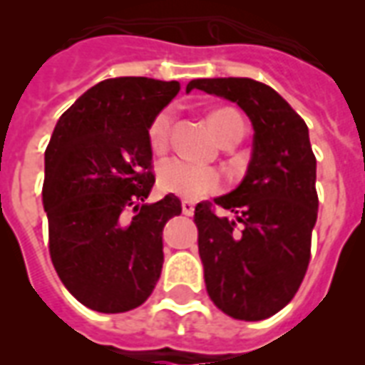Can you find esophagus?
<instances>
[{"label":"esophagus","instance_id":"1","mask_svg":"<svg viewBox=\"0 0 365 365\" xmlns=\"http://www.w3.org/2000/svg\"><path fill=\"white\" fill-rule=\"evenodd\" d=\"M182 212L185 214V216H193L195 212V205L191 202V200H183L182 202Z\"/></svg>","mask_w":365,"mask_h":365}]
</instances>
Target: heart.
<instances>
[{
  "mask_svg": "<svg viewBox=\"0 0 365 365\" xmlns=\"http://www.w3.org/2000/svg\"><path fill=\"white\" fill-rule=\"evenodd\" d=\"M172 125V111L163 110L153 117V121L148 128V136L151 148L160 151L168 142ZM210 125L220 140L229 136L231 132L242 128V119L237 111L222 108L212 111ZM159 185L163 191L178 195L182 199H202L206 195L220 191L223 185L222 174L208 166L193 165L185 159H168L159 168Z\"/></svg>",
  "mask_w": 365,
  "mask_h": 365,
  "instance_id": "obj_1",
  "label": "heart"
}]
</instances>
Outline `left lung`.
<instances>
[{
	"mask_svg": "<svg viewBox=\"0 0 365 365\" xmlns=\"http://www.w3.org/2000/svg\"><path fill=\"white\" fill-rule=\"evenodd\" d=\"M193 88L237 102L254 125L242 183L195 206L206 292L229 317L265 320L294 299L311 261L318 193L309 128L265 83L220 77L195 79ZM216 205L234 217H217Z\"/></svg>",
	"mask_w": 365,
	"mask_h": 365,
	"instance_id": "left-lung-1",
	"label": "left lung"
}]
</instances>
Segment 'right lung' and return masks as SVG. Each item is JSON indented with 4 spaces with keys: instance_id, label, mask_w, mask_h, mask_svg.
I'll list each match as a JSON object with an SVG mask.
<instances>
[{
    "instance_id": "add662e5",
    "label": "right lung",
    "mask_w": 365,
    "mask_h": 365,
    "mask_svg": "<svg viewBox=\"0 0 365 365\" xmlns=\"http://www.w3.org/2000/svg\"><path fill=\"white\" fill-rule=\"evenodd\" d=\"M178 81L113 77L62 113L45 149L48 254L68 292L88 309L125 312L148 299L163 269V227L176 195L148 205L155 183L148 128Z\"/></svg>"
}]
</instances>
